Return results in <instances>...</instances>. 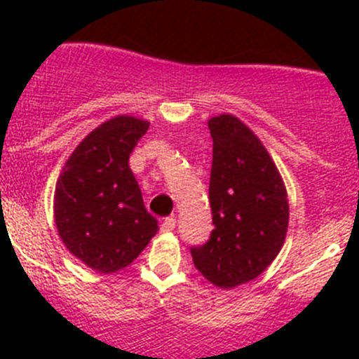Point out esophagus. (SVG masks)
Returning <instances> with one entry per match:
<instances>
[{
  "label": "esophagus",
  "instance_id": "34e87169",
  "mask_svg": "<svg viewBox=\"0 0 359 359\" xmlns=\"http://www.w3.org/2000/svg\"><path fill=\"white\" fill-rule=\"evenodd\" d=\"M176 228V217H165L161 223V231H172Z\"/></svg>",
  "mask_w": 359,
  "mask_h": 359
}]
</instances>
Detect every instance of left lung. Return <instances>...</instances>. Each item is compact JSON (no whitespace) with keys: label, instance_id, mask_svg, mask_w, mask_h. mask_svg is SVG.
<instances>
[{"label":"left lung","instance_id":"1","mask_svg":"<svg viewBox=\"0 0 359 359\" xmlns=\"http://www.w3.org/2000/svg\"><path fill=\"white\" fill-rule=\"evenodd\" d=\"M212 172L207 243L190 246L203 277L219 287L253 280L280 252L287 231V194L261 140L231 115L208 120Z\"/></svg>","mask_w":359,"mask_h":359}]
</instances>
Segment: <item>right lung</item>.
I'll return each mask as SVG.
<instances>
[{
  "label": "right lung",
  "instance_id": "obj_1",
  "mask_svg": "<svg viewBox=\"0 0 359 359\" xmlns=\"http://www.w3.org/2000/svg\"><path fill=\"white\" fill-rule=\"evenodd\" d=\"M149 122L116 116L91 131L66 161L55 187V224L73 255L100 273L131 264L158 231L135 174L133 149Z\"/></svg>",
  "mask_w": 359,
  "mask_h": 359
}]
</instances>
